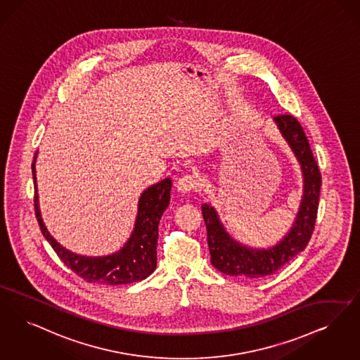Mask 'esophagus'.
<instances>
[{"label": "esophagus", "instance_id": "34e87169", "mask_svg": "<svg viewBox=\"0 0 360 360\" xmlns=\"http://www.w3.org/2000/svg\"><path fill=\"white\" fill-rule=\"evenodd\" d=\"M200 178L197 174H186L184 176H181L176 182V188L181 191V193H190L195 188L200 187Z\"/></svg>", "mask_w": 360, "mask_h": 360}]
</instances>
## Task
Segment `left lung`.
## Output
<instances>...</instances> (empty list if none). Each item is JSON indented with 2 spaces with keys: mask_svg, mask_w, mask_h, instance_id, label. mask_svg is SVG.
Returning <instances> with one entry per match:
<instances>
[{
  "mask_svg": "<svg viewBox=\"0 0 360 360\" xmlns=\"http://www.w3.org/2000/svg\"><path fill=\"white\" fill-rule=\"evenodd\" d=\"M274 123L299 160L304 179L302 203L293 226L278 244L255 249L236 241L219 221L210 203L202 205L207 231V245L213 266L222 274L245 278H259L277 272L305 249L315 229L321 174L300 123L292 115L274 116Z\"/></svg>",
  "mask_w": 360,
  "mask_h": 360,
  "instance_id": "1",
  "label": "left lung"
}]
</instances>
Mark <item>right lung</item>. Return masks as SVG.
I'll use <instances>...</instances> for the list:
<instances>
[{
  "instance_id": "1",
  "label": "right lung",
  "mask_w": 360,
  "mask_h": 360,
  "mask_svg": "<svg viewBox=\"0 0 360 360\" xmlns=\"http://www.w3.org/2000/svg\"><path fill=\"white\" fill-rule=\"evenodd\" d=\"M36 157L32 163L34 182V212L40 229L46 241L53 248L60 259L75 274L86 283L101 285H124L144 280L157 268V243H158L159 219L169 206L172 179L166 178L158 184L146 188L138 202V216L135 228L124 246L110 256L86 257L63 248L49 234L44 225L39 194L36 185Z\"/></svg>"
}]
</instances>
